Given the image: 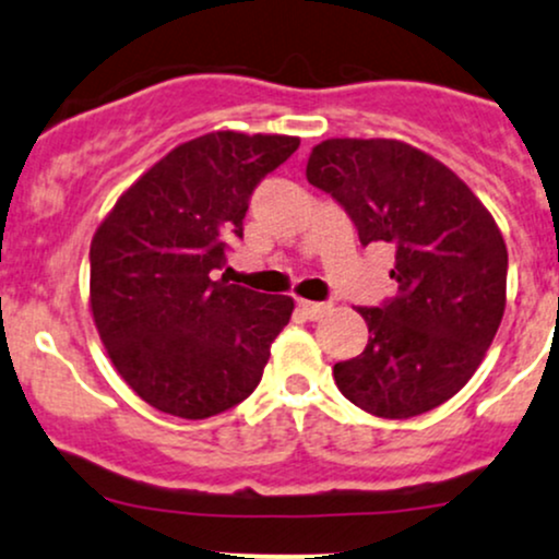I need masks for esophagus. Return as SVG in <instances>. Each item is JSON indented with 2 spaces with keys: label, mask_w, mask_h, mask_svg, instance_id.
<instances>
[{
  "label": "esophagus",
  "mask_w": 559,
  "mask_h": 559,
  "mask_svg": "<svg viewBox=\"0 0 559 559\" xmlns=\"http://www.w3.org/2000/svg\"><path fill=\"white\" fill-rule=\"evenodd\" d=\"M297 305H299L301 316H305V318H310V320H318V318H323L325 312H329V305H323V301H307V299H299Z\"/></svg>",
  "instance_id": "1"
}]
</instances>
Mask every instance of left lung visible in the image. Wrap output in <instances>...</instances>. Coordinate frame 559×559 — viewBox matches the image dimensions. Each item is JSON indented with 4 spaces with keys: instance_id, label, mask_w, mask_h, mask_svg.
Listing matches in <instances>:
<instances>
[{
    "instance_id": "left-lung-1",
    "label": "left lung",
    "mask_w": 559,
    "mask_h": 559,
    "mask_svg": "<svg viewBox=\"0 0 559 559\" xmlns=\"http://www.w3.org/2000/svg\"><path fill=\"white\" fill-rule=\"evenodd\" d=\"M307 181L342 204L365 247H394L400 292L357 307L370 336L333 365L338 391L389 420L452 400L504 316L507 247L491 213L444 163L396 139L320 141Z\"/></svg>"
}]
</instances>
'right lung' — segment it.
Listing matches in <instances>:
<instances>
[{
    "mask_svg": "<svg viewBox=\"0 0 559 559\" xmlns=\"http://www.w3.org/2000/svg\"><path fill=\"white\" fill-rule=\"evenodd\" d=\"M297 136L215 131L152 165L92 239V316L123 381L159 413L202 420L252 394L294 310L215 281L249 197Z\"/></svg>",
    "mask_w": 559,
    "mask_h": 559,
    "instance_id": "add662e5",
    "label": "right lung"
}]
</instances>
